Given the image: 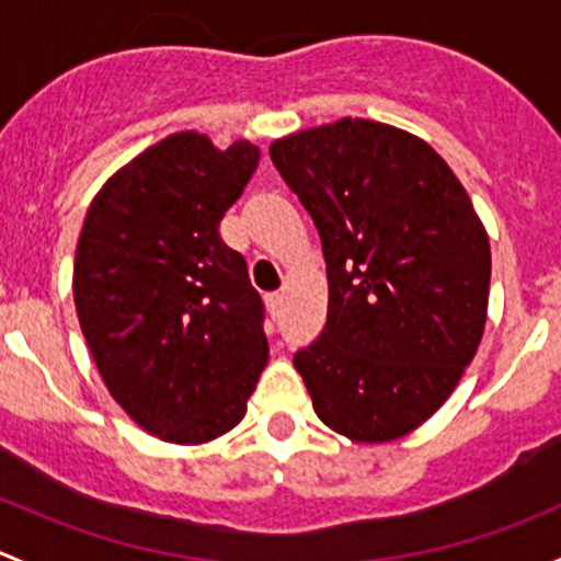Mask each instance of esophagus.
<instances>
[{"instance_id": "obj_1", "label": "esophagus", "mask_w": 561, "mask_h": 561, "mask_svg": "<svg viewBox=\"0 0 561 561\" xmlns=\"http://www.w3.org/2000/svg\"><path fill=\"white\" fill-rule=\"evenodd\" d=\"M267 308H270V313H273V316H280V310H283V291L267 294Z\"/></svg>"}]
</instances>
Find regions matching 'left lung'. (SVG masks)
<instances>
[{
  "instance_id": "obj_1",
  "label": "left lung",
  "mask_w": 561,
  "mask_h": 561,
  "mask_svg": "<svg viewBox=\"0 0 561 561\" xmlns=\"http://www.w3.org/2000/svg\"><path fill=\"white\" fill-rule=\"evenodd\" d=\"M327 259V327L294 356L316 415L389 443L443 408L481 345L492 248L440 153L391 124L340 118L270 146Z\"/></svg>"
}]
</instances>
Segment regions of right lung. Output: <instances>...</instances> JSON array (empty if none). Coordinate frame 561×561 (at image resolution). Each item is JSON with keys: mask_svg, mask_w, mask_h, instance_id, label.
Here are the masks:
<instances>
[{"mask_svg": "<svg viewBox=\"0 0 561 561\" xmlns=\"http://www.w3.org/2000/svg\"><path fill=\"white\" fill-rule=\"evenodd\" d=\"M256 167L253 142L175 131L113 172L85 213L80 329L110 397L159 440L234 430L270 359L245 259L218 234Z\"/></svg>", "mask_w": 561, "mask_h": 561, "instance_id": "obj_1", "label": "right lung"}]
</instances>
